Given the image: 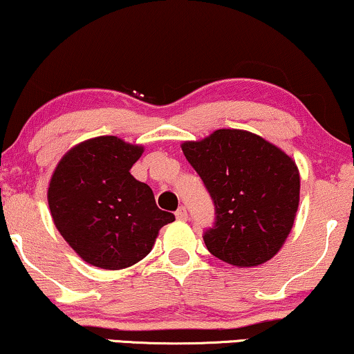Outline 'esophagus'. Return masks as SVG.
I'll return each instance as SVG.
<instances>
[{
    "label": "esophagus",
    "mask_w": 354,
    "mask_h": 354,
    "mask_svg": "<svg viewBox=\"0 0 354 354\" xmlns=\"http://www.w3.org/2000/svg\"><path fill=\"white\" fill-rule=\"evenodd\" d=\"M174 216H176L178 221H186V218H187V210H186V207H183V205H181V207L176 210V214H174Z\"/></svg>",
    "instance_id": "obj_1"
}]
</instances>
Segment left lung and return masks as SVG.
<instances>
[{"label":"left lung","instance_id":"8db88e82","mask_svg":"<svg viewBox=\"0 0 354 354\" xmlns=\"http://www.w3.org/2000/svg\"><path fill=\"white\" fill-rule=\"evenodd\" d=\"M181 149L216 205V223L204 232L209 252L239 268L274 257L299 207L296 162L263 137L239 129H218Z\"/></svg>","mask_w":354,"mask_h":354}]
</instances>
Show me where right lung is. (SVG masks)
<instances>
[{"mask_svg": "<svg viewBox=\"0 0 354 354\" xmlns=\"http://www.w3.org/2000/svg\"><path fill=\"white\" fill-rule=\"evenodd\" d=\"M144 147L114 136L89 138L66 151L48 185L57 230L78 257L102 270L144 259L171 212L156 207L153 191L131 174Z\"/></svg>", "mask_w": 354, "mask_h": 354, "instance_id": "1", "label": "right lung"}]
</instances>
